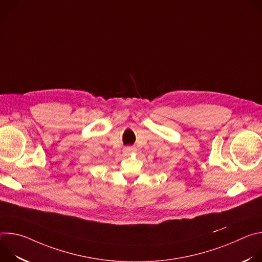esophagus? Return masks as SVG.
Returning <instances> with one entry per match:
<instances>
[{"mask_svg": "<svg viewBox=\"0 0 262 262\" xmlns=\"http://www.w3.org/2000/svg\"><path fill=\"white\" fill-rule=\"evenodd\" d=\"M136 151H137L136 148H134V147H126V148L124 149V155H125V156H130V155L135 154Z\"/></svg>", "mask_w": 262, "mask_h": 262, "instance_id": "34e87169", "label": "esophagus"}]
</instances>
